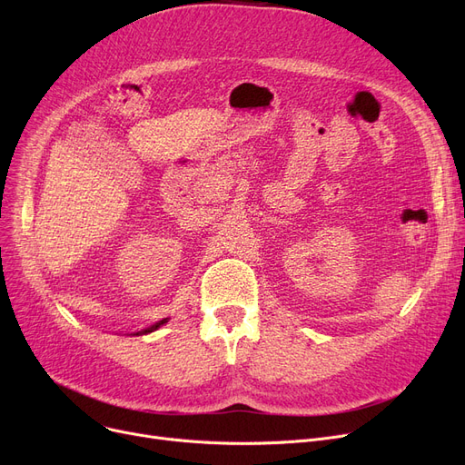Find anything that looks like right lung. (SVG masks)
Instances as JSON below:
<instances>
[{"label":"right lung","instance_id":"obj_1","mask_svg":"<svg viewBox=\"0 0 465 465\" xmlns=\"http://www.w3.org/2000/svg\"><path fill=\"white\" fill-rule=\"evenodd\" d=\"M167 322V319H163V321H160V322H156V324H153L151 328H144V330H141V331H137V333H134V335H143V333H151V331H154V330H158L160 326H163Z\"/></svg>","mask_w":465,"mask_h":465}]
</instances>
